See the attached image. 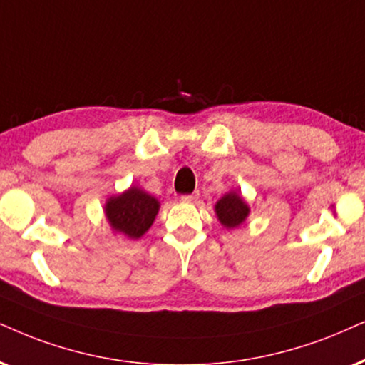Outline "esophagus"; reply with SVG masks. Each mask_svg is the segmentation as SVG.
Segmentation results:
<instances>
[{"mask_svg":"<svg viewBox=\"0 0 365 365\" xmlns=\"http://www.w3.org/2000/svg\"><path fill=\"white\" fill-rule=\"evenodd\" d=\"M198 198V192L192 193V195H183L182 197V202H187V204H192V202H195Z\"/></svg>","mask_w":365,"mask_h":365,"instance_id":"1","label":"esophagus"}]
</instances>
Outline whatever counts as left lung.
<instances>
[{
	"label": "left lung",
	"mask_w": 365,
	"mask_h": 365,
	"mask_svg": "<svg viewBox=\"0 0 365 365\" xmlns=\"http://www.w3.org/2000/svg\"><path fill=\"white\" fill-rule=\"evenodd\" d=\"M214 210L217 220L229 230L241 227L251 214V207L237 190H229L225 195L220 197L215 202Z\"/></svg>",
	"instance_id": "obj_1"
}]
</instances>
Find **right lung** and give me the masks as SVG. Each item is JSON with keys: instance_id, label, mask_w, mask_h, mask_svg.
<instances>
[{"instance_id": "right-lung-1", "label": "right lung", "mask_w": 365, "mask_h": 365, "mask_svg": "<svg viewBox=\"0 0 365 365\" xmlns=\"http://www.w3.org/2000/svg\"><path fill=\"white\" fill-rule=\"evenodd\" d=\"M158 210V198L136 185L118 195H110L104 204V215L110 230L131 241H138L148 232Z\"/></svg>"}]
</instances>
